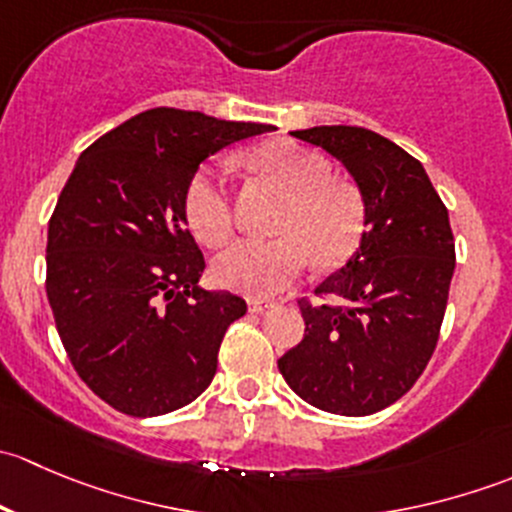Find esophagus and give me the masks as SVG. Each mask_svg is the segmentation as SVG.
Masks as SVG:
<instances>
[{"mask_svg":"<svg viewBox=\"0 0 512 512\" xmlns=\"http://www.w3.org/2000/svg\"><path fill=\"white\" fill-rule=\"evenodd\" d=\"M272 307H275V302H272V299H260V297L247 299V309H250L252 314H262Z\"/></svg>","mask_w":512,"mask_h":512,"instance_id":"esophagus-1","label":"esophagus"}]
</instances>
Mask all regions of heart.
<instances>
[{"label": "heart", "instance_id": "1", "mask_svg": "<svg viewBox=\"0 0 512 512\" xmlns=\"http://www.w3.org/2000/svg\"><path fill=\"white\" fill-rule=\"evenodd\" d=\"M257 170L287 193L277 220V240H240L220 252L213 277L220 287L250 297H272L302 277L309 262L334 267L359 245L364 205L349 183L332 178L322 153L294 141H270L252 151ZM185 218L205 245L232 235L225 170L203 165L185 188Z\"/></svg>", "mask_w": 512, "mask_h": 512}]
</instances>
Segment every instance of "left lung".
Returning <instances> with one entry per match:
<instances>
[{"label": "left lung", "mask_w": 512, "mask_h": 512, "mask_svg": "<svg viewBox=\"0 0 512 512\" xmlns=\"http://www.w3.org/2000/svg\"><path fill=\"white\" fill-rule=\"evenodd\" d=\"M294 138L347 168L364 232L347 265L299 302L304 339L277 361L289 389L317 409L369 416L399 401L426 369L448 302L456 245L426 170L389 138L359 126H314Z\"/></svg>", "instance_id": "8db88e82"}]
</instances>
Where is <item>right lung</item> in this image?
<instances>
[{
	"label": "right lung",
	"instance_id": "1",
	"mask_svg": "<svg viewBox=\"0 0 512 512\" xmlns=\"http://www.w3.org/2000/svg\"><path fill=\"white\" fill-rule=\"evenodd\" d=\"M265 131L151 108L76 160L49 220L46 297L76 374L121 414H170L213 381L220 342L247 304L198 285L205 260L185 188L205 158Z\"/></svg>",
	"mask_w": 512,
	"mask_h": 512
}]
</instances>
